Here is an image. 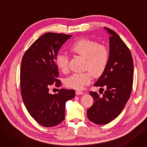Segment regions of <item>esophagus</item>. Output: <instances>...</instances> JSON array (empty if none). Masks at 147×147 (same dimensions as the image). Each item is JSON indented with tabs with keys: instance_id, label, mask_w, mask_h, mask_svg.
Returning <instances> with one entry per match:
<instances>
[{
	"instance_id": "1",
	"label": "esophagus",
	"mask_w": 147,
	"mask_h": 147,
	"mask_svg": "<svg viewBox=\"0 0 147 147\" xmlns=\"http://www.w3.org/2000/svg\"><path fill=\"white\" fill-rule=\"evenodd\" d=\"M83 93H84L83 92L80 91V90L76 91V95H82V94H83Z\"/></svg>"
}]
</instances>
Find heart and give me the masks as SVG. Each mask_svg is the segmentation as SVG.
I'll use <instances>...</instances> for the list:
<instances>
[{"instance_id":"heart-1","label":"heart","mask_w":147,"mask_h":147,"mask_svg":"<svg viewBox=\"0 0 147 147\" xmlns=\"http://www.w3.org/2000/svg\"><path fill=\"white\" fill-rule=\"evenodd\" d=\"M69 49L73 53L85 58V68L90 71L71 75L65 80V85L71 88L82 89L91 82V72L97 76L104 71L109 59L108 49L105 46L88 39L76 41ZM68 62L69 57L66 54L59 53L56 55V63L61 71H67Z\"/></svg>"}]
</instances>
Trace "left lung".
<instances>
[{"mask_svg": "<svg viewBox=\"0 0 147 147\" xmlns=\"http://www.w3.org/2000/svg\"><path fill=\"white\" fill-rule=\"evenodd\" d=\"M110 34L109 59L105 69L94 84L106 89L102 97L90 91L94 103L87 110L89 120L105 125L116 119L125 106L131 93L134 67L129 48L116 32L104 27ZM104 88H100L99 91Z\"/></svg>", "mask_w": 147, "mask_h": 147, "instance_id": "left-lung-1", "label": "left lung"}]
</instances>
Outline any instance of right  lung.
I'll return each mask as SVG.
<instances>
[{
	"label": "right lung",
	"instance_id": "add662e5",
	"mask_svg": "<svg viewBox=\"0 0 147 147\" xmlns=\"http://www.w3.org/2000/svg\"><path fill=\"white\" fill-rule=\"evenodd\" d=\"M71 36L47 32L32 43L22 59L20 80L24 103L31 117L45 127L57 125L64 120L65 104L75 96L74 90L62 88L51 94L48 88L54 83L57 87L61 85L56 57Z\"/></svg>",
	"mask_w": 147,
	"mask_h": 147
}]
</instances>
